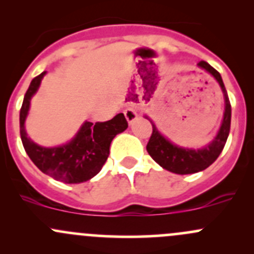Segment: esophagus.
Instances as JSON below:
<instances>
[{"instance_id":"1","label":"esophagus","mask_w":254,"mask_h":254,"mask_svg":"<svg viewBox=\"0 0 254 254\" xmlns=\"http://www.w3.org/2000/svg\"><path fill=\"white\" fill-rule=\"evenodd\" d=\"M124 115H125V118H127V122L132 123L137 117L136 108H134V107H127V108L124 111Z\"/></svg>"}]
</instances>
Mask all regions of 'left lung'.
<instances>
[{"label": "left lung", "mask_w": 254, "mask_h": 254, "mask_svg": "<svg viewBox=\"0 0 254 254\" xmlns=\"http://www.w3.org/2000/svg\"><path fill=\"white\" fill-rule=\"evenodd\" d=\"M198 66L211 73L221 87L225 97L224 120L214 141L201 150H189L173 145L166 140L152 124V134L146 146V150L161 167L177 175H190V173L200 172L214 163L227 141L230 127H231V104L221 76L206 61H200Z\"/></svg>", "instance_id": "obj_1"}]
</instances>
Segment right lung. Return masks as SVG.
I'll return each mask as SVG.
<instances>
[{
  "instance_id": "right-lung-1",
  "label": "right lung",
  "mask_w": 254,
  "mask_h": 254,
  "mask_svg": "<svg viewBox=\"0 0 254 254\" xmlns=\"http://www.w3.org/2000/svg\"><path fill=\"white\" fill-rule=\"evenodd\" d=\"M45 72L32 79L25 92L19 113V131L24 150L35 166L45 175L65 183H81L102 170L109 156L112 140L127 127L124 114L119 113L108 122H86L75 139L60 147H42L27 136L24 120L30 98L37 92Z\"/></svg>"
}]
</instances>
